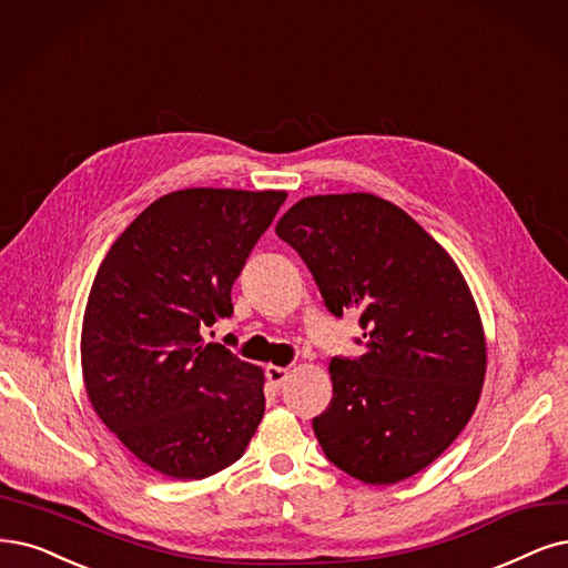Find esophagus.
<instances>
[{"mask_svg": "<svg viewBox=\"0 0 568 568\" xmlns=\"http://www.w3.org/2000/svg\"><path fill=\"white\" fill-rule=\"evenodd\" d=\"M287 376H290L287 367H281V365H268L266 367V379L273 388H281L287 382Z\"/></svg>", "mask_w": 568, "mask_h": 568, "instance_id": "esophagus-1", "label": "esophagus"}]
</instances>
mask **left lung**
<instances>
[{
  "mask_svg": "<svg viewBox=\"0 0 568 568\" xmlns=\"http://www.w3.org/2000/svg\"><path fill=\"white\" fill-rule=\"evenodd\" d=\"M334 316L361 311L365 353L332 358L313 433L339 470L395 485L428 468L479 403L487 337L449 252L374 194L306 196L276 224Z\"/></svg>",
  "mask_w": 568,
  "mask_h": 568,
  "instance_id": "8db88e82",
  "label": "left lung"
}]
</instances>
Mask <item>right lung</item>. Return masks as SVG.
<instances>
[{"instance_id": "obj_1", "label": "right lung", "mask_w": 568, "mask_h": 568, "mask_svg": "<svg viewBox=\"0 0 568 568\" xmlns=\"http://www.w3.org/2000/svg\"><path fill=\"white\" fill-rule=\"evenodd\" d=\"M285 192L182 189L123 229L81 325L87 395L152 470L203 479L239 460L264 416V372L203 327L231 316V285Z\"/></svg>"}]
</instances>
